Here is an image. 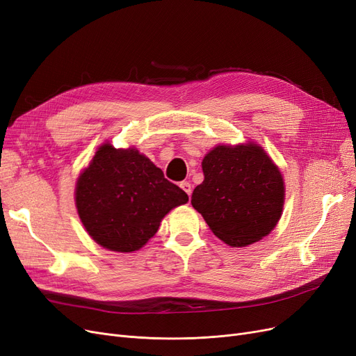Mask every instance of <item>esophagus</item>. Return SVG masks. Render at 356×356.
I'll list each match as a JSON object with an SVG mask.
<instances>
[{
    "instance_id": "obj_1",
    "label": "esophagus",
    "mask_w": 356,
    "mask_h": 356,
    "mask_svg": "<svg viewBox=\"0 0 356 356\" xmlns=\"http://www.w3.org/2000/svg\"><path fill=\"white\" fill-rule=\"evenodd\" d=\"M179 186L188 193V196H191V195H192V186H191V183H189V181H180V185H179Z\"/></svg>"
}]
</instances>
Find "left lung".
Here are the masks:
<instances>
[{
	"label": "left lung",
	"mask_w": 356,
	"mask_h": 356,
	"mask_svg": "<svg viewBox=\"0 0 356 356\" xmlns=\"http://www.w3.org/2000/svg\"><path fill=\"white\" fill-rule=\"evenodd\" d=\"M204 181L192 207L225 243L248 246L277 225L284 204L279 167L258 143L217 145L202 160Z\"/></svg>",
	"instance_id": "obj_1"
}]
</instances>
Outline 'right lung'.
<instances>
[{"label":"right lung","mask_w":356,"mask_h":356,"mask_svg":"<svg viewBox=\"0 0 356 356\" xmlns=\"http://www.w3.org/2000/svg\"><path fill=\"white\" fill-rule=\"evenodd\" d=\"M74 200L92 239L114 252H134L189 196L136 148L115 149L105 142L79 176Z\"/></svg>","instance_id":"right-lung-1"}]
</instances>
